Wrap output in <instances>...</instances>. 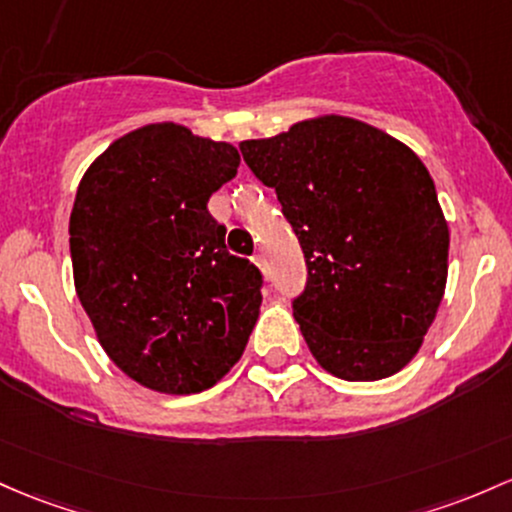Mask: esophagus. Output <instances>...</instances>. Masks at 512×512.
Listing matches in <instances>:
<instances>
[{"mask_svg": "<svg viewBox=\"0 0 512 512\" xmlns=\"http://www.w3.org/2000/svg\"><path fill=\"white\" fill-rule=\"evenodd\" d=\"M255 265L262 269V272L267 274V260H265V255H255Z\"/></svg>", "mask_w": 512, "mask_h": 512, "instance_id": "esophagus-1", "label": "esophagus"}]
</instances>
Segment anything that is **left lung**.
Wrapping results in <instances>:
<instances>
[{
  "label": "left lung",
  "mask_w": 512,
  "mask_h": 512,
  "mask_svg": "<svg viewBox=\"0 0 512 512\" xmlns=\"http://www.w3.org/2000/svg\"><path fill=\"white\" fill-rule=\"evenodd\" d=\"M277 192L306 257L294 299L325 372L376 381L418 355L447 284L449 230L428 167L401 140L347 116L240 143Z\"/></svg>",
  "instance_id": "8db88e82"
}]
</instances>
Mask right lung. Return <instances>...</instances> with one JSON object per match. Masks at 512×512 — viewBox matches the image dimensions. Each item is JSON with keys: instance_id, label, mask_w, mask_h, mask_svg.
Wrapping results in <instances>:
<instances>
[{"instance_id": "1", "label": "right lung", "mask_w": 512, "mask_h": 512, "mask_svg": "<svg viewBox=\"0 0 512 512\" xmlns=\"http://www.w3.org/2000/svg\"><path fill=\"white\" fill-rule=\"evenodd\" d=\"M238 165L230 143L150 123L114 140L77 187V296L111 362L153 391L211 389L260 316V269L230 255L206 209Z\"/></svg>"}]
</instances>
